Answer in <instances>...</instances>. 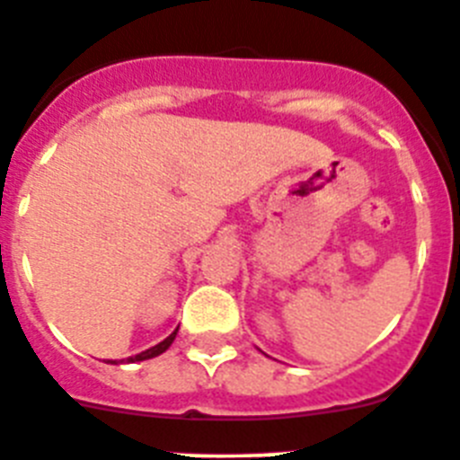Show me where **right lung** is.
Here are the masks:
<instances>
[{
	"instance_id": "add662e5",
	"label": "right lung",
	"mask_w": 460,
	"mask_h": 460,
	"mask_svg": "<svg viewBox=\"0 0 460 460\" xmlns=\"http://www.w3.org/2000/svg\"><path fill=\"white\" fill-rule=\"evenodd\" d=\"M174 338H176V331H174V333L170 335V338H165V340H163L161 344H156V347H152V349H147V351L138 353V356L129 358V362H140V360H149V358H156V356H161L163 351H167V349H170V344L174 342Z\"/></svg>"
}]
</instances>
